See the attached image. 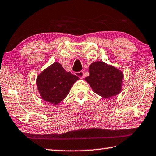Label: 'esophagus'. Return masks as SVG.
<instances>
[{
	"mask_svg": "<svg viewBox=\"0 0 156 156\" xmlns=\"http://www.w3.org/2000/svg\"><path fill=\"white\" fill-rule=\"evenodd\" d=\"M75 74H76V76H77L78 77L80 78H82L84 77V72H82V71L75 72Z\"/></svg>",
	"mask_w": 156,
	"mask_h": 156,
	"instance_id": "34e87169",
	"label": "esophagus"
}]
</instances>
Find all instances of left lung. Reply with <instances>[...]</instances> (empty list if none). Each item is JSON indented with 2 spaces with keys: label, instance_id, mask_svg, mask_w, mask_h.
<instances>
[{
  "label": "left lung",
  "instance_id": "8db88e82",
  "mask_svg": "<svg viewBox=\"0 0 156 156\" xmlns=\"http://www.w3.org/2000/svg\"><path fill=\"white\" fill-rule=\"evenodd\" d=\"M124 75L115 67L103 62H93L89 66V76L84 80L95 93L109 99L121 92Z\"/></svg>",
  "mask_w": 156,
  "mask_h": 156
}]
</instances>
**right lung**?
<instances>
[{
  "label": "right lung",
  "mask_w": 156,
  "mask_h": 156,
  "mask_svg": "<svg viewBox=\"0 0 156 156\" xmlns=\"http://www.w3.org/2000/svg\"><path fill=\"white\" fill-rule=\"evenodd\" d=\"M78 77L66 72L59 63L55 62L38 75L36 84L41 98L57 105L66 98Z\"/></svg>",
  "instance_id": "right-lung-1"
}]
</instances>
